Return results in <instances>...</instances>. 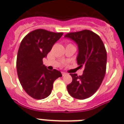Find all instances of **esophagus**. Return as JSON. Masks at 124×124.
<instances>
[{
  "label": "esophagus",
  "mask_w": 124,
  "mask_h": 124,
  "mask_svg": "<svg viewBox=\"0 0 124 124\" xmlns=\"http://www.w3.org/2000/svg\"><path fill=\"white\" fill-rule=\"evenodd\" d=\"M62 76L64 77V76L66 75H67V73H64V72H62Z\"/></svg>",
  "instance_id": "esophagus-1"
}]
</instances>
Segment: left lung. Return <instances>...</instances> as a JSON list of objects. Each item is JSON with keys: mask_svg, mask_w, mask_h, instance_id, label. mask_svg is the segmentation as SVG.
Here are the masks:
<instances>
[{"mask_svg": "<svg viewBox=\"0 0 124 124\" xmlns=\"http://www.w3.org/2000/svg\"><path fill=\"white\" fill-rule=\"evenodd\" d=\"M64 37L78 44L77 64L78 68L84 69L81 76L70 74L73 80L67 89L73 98L84 100L94 94L104 80L107 64L106 47L100 37L90 30L71 32Z\"/></svg>", "mask_w": 124, "mask_h": 124, "instance_id": "1", "label": "left lung"}]
</instances>
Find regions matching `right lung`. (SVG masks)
<instances>
[{"mask_svg": "<svg viewBox=\"0 0 124 124\" xmlns=\"http://www.w3.org/2000/svg\"><path fill=\"white\" fill-rule=\"evenodd\" d=\"M62 35V32L37 29L26 35L20 43L16 58L17 75L22 88L34 99L47 97L54 80L62 76L58 70H47L42 60Z\"/></svg>", "mask_w": 124, "mask_h": 124, "instance_id": "add662e5", "label": "right lung"}]
</instances>
